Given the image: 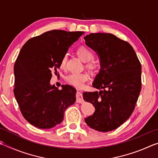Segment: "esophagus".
I'll use <instances>...</instances> for the list:
<instances>
[{"mask_svg":"<svg viewBox=\"0 0 158 158\" xmlns=\"http://www.w3.org/2000/svg\"><path fill=\"white\" fill-rule=\"evenodd\" d=\"M76 98H77V102L78 103H82L84 102L82 97V93L80 91H77L76 93Z\"/></svg>","mask_w":158,"mask_h":158,"instance_id":"esophagus-1","label":"esophagus"}]
</instances>
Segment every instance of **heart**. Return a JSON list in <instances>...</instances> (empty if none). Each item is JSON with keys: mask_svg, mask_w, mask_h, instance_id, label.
Instances as JSON below:
<instances>
[{"mask_svg": "<svg viewBox=\"0 0 158 158\" xmlns=\"http://www.w3.org/2000/svg\"><path fill=\"white\" fill-rule=\"evenodd\" d=\"M77 53L79 58L84 62H89L91 60L94 55L92 51L86 47H80L77 50ZM66 57H63L60 61V68H64L65 65ZM89 79V74L85 73H73L69 74L65 77L66 81L73 86L81 89L85 85V82Z\"/></svg>", "mask_w": 158, "mask_h": 158, "instance_id": "1", "label": "heart"}]
</instances>
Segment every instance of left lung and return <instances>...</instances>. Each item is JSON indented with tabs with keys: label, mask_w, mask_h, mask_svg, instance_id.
Returning a JSON list of instances; mask_svg holds the SVG:
<instances>
[{
	"label": "left lung",
	"mask_w": 158,
	"mask_h": 158,
	"mask_svg": "<svg viewBox=\"0 0 158 158\" xmlns=\"http://www.w3.org/2000/svg\"><path fill=\"white\" fill-rule=\"evenodd\" d=\"M84 40L100 63L93 83L100 90L83 93L95 109L84 120L90 127L106 132L126 121L135 109L141 89V65L132 47L113 34L91 33Z\"/></svg>",
	"instance_id": "8db88e82"
}]
</instances>
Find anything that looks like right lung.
I'll return each mask as SVG.
<instances>
[{"label": "right lung", "mask_w": 158, "mask_h": 158, "mask_svg": "<svg viewBox=\"0 0 158 158\" xmlns=\"http://www.w3.org/2000/svg\"><path fill=\"white\" fill-rule=\"evenodd\" d=\"M84 33L53 30L34 37L21 48L14 67L16 100L29 123L49 129L63 121L64 112L75 102L77 90L69 85L59 90L50 84L69 47Z\"/></svg>", "instance_id": "obj_1"}]
</instances>
